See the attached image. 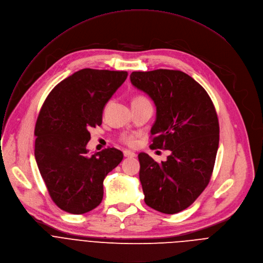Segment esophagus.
<instances>
[{
	"instance_id": "34e87169",
	"label": "esophagus",
	"mask_w": 263,
	"mask_h": 263,
	"mask_svg": "<svg viewBox=\"0 0 263 263\" xmlns=\"http://www.w3.org/2000/svg\"><path fill=\"white\" fill-rule=\"evenodd\" d=\"M123 156L125 158H135L136 157V154L133 153V152H129V151H124L123 152Z\"/></svg>"
}]
</instances>
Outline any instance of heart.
<instances>
[{"label": "heart", "instance_id": "b5f03b06", "mask_svg": "<svg viewBox=\"0 0 263 263\" xmlns=\"http://www.w3.org/2000/svg\"><path fill=\"white\" fill-rule=\"evenodd\" d=\"M147 101H148V100H147L146 98H145V97H143V96H136V97L133 99L132 104L141 103V102H147ZM119 140H120L123 144L127 145V146H134V145H136V138H135V136L129 135V134H122V135L120 136Z\"/></svg>", "mask_w": 263, "mask_h": 263}]
</instances>
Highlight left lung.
I'll return each mask as SVG.
<instances>
[{
  "mask_svg": "<svg viewBox=\"0 0 263 263\" xmlns=\"http://www.w3.org/2000/svg\"><path fill=\"white\" fill-rule=\"evenodd\" d=\"M130 81L157 106L152 149L170 151L158 163L140 153V181L146 205L176 214L195 201L208 186L219 143L214 104L203 87L178 70L133 72Z\"/></svg>",
  "mask_w": 263,
  "mask_h": 263,
  "instance_id": "obj_1",
  "label": "left lung"
}]
</instances>
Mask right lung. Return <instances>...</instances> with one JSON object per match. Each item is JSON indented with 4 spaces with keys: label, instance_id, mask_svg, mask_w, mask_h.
<instances>
[{
    "label": "right lung",
    "instance_id": "obj_1",
    "mask_svg": "<svg viewBox=\"0 0 263 263\" xmlns=\"http://www.w3.org/2000/svg\"><path fill=\"white\" fill-rule=\"evenodd\" d=\"M126 71L82 69L54 86L37 117L34 156L48 192L62 210L83 214L103 198V180L123 154L107 147L90 156V129L101 125L105 103Z\"/></svg>",
    "mask_w": 263,
    "mask_h": 263
}]
</instances>
